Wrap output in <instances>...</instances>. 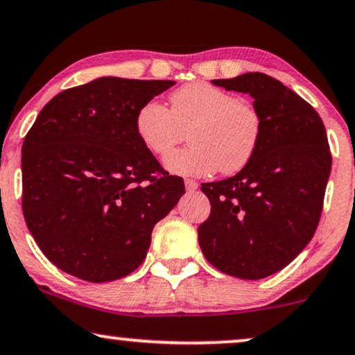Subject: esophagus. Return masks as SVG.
Wrapping results in <instances>:
<instances>
[{
	"mask_svg": "<svg viewBox=\"0 0 355 355\" xmlns=\"http://www.w3.org/2000/svg\"><path fill=\"white\" fill-rule=\"evenodd\" d=\"M185 189H187V191H195L196 189H198V183H196L195 180H190V178H187Z\"/></svg>",
	"mask_w": 355,
	"mask_h": 355,
	"instance_id": "1",
	"label": "esophagus"
}]
</instances>
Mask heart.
<instances>
[{
    "mask_svg": "<svg viewBox=\"0 0 355 355\" xmlns=\"http://www.w3.org/2000/svg\"><path fill=\"white\" fill-rule=\"evenodd\" d=\"M187 131L192 147L165 160L170 172L189 177H208L216 170L234 173L253 159L263 117L251 102L208 83L182 85L170 96V109L148 101L137 110V137L159 159L169 155Z\"/></svg>",
    "mask_w": 355,
    "mask_h": 355,
    "instance_id": "heart-1",
    "label": "heart"
}]
</instances>
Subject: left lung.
I'll return each instance as SVG.
<instances>
[{
	"instance_id": "left-lung-1",
	"label": "left lung",
	"mask_w": 355,
	"mask_h": 355,
	"mask_svg": "<svg viewBox=\"0 0 355 355\" xmlns=\"http://www.w3.org/2000/svg\"><path fill=\"white\" fill-rule=\"evenodd\" d=\"M213 84L253 97L263 135L241 172L202 183L211 211L198 226V243L225 275L263 279L288 266L314 236L332 165L326 129L313 105L263 72Z\"/></svg>"
}]
</instances>
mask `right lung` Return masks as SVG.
<instances>
[{
	"instance_id": "obj_1",
	"label": "right lung",
	"mask_w": 355,
	"mask_h": 355,
	"mask_svg": "<svg viewBox=\"0 0 355 355\" xmlns=\"http://www.w3.org/2000/svg\"><path fill=\"white\" fill-rule=\"evenodd\" d=\"M173 84L101 78L59 92L37 115L23 142L21 203L59 270L105 283L142 264L185 185L140 142L135 115Z\"/></svg>"
}]
</instances>
